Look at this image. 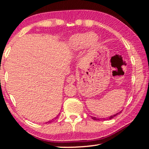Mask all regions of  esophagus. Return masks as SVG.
I'll use <instances>...</instances> for the list:
<instances>
[{"instance_id":"obj_1","label":"esophagus","mask_w":149,"mask_h":149,"mask_svg":"<svg viewBox=\"0 0 149 149\" xmlns=\"http://www.w3.org/2000/svg\"><path fill=\"white\" fill-rule=\"evenodd\" d=\"M75 79H76V77H75L74 75L71 74L70 75H69L68 77L67 82L70 83V84H72V83L75 82Z\"/></svg>"}]
</instances>
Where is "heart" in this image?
<instances>
[{
  "label": "heart",
  "mask_w": 149,
  "mask_h": 149,
  "mask_svg": "<svg viewBox=\"0 0 149 149\" xmlns=\"http://www.w3.org/2000/svg\"><path fill=\"white\" fill-rule=\"evenodd\" d=\"M97 35L92 33H82L73 36L70 41V47L73 51H77L84 47L93 45L97 42Z\"/></svg>",
  "instance_id": "obj_1"
}]
</instances>
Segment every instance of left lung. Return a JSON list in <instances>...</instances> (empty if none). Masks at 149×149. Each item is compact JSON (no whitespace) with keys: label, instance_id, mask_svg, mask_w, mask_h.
<instances>
[{"label":"left lung","instance_id":"1","mask_svg":"<svg viewBox=\"0 0 149 149\" xmlns=\"http://www.w3.org/2000/svg\"><path fill=\"white\" fill-rule=\"evenodd\" d=\"M120 112H120L119 113H120ZM119 113H117V114H116L113 115V116H110L109 117V119H112V118H113L114 116H116L118 115V114H119ZM92 119H93L94 120H99V119H98V118H95V117H92Z\"/></svg>","mask_w":149,"mask_h":149}]
</instances>
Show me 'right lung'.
<instances>
[{
  "label": "right lung",
  "instance_id": "obj_1",
  "mask_svg": "<svg viewBox=\"0 0 149 149\" xmlns=\"http://www.w3.org/2000/svg\"><path fill=\"white\" fill-rule=\"evenodd\" d=\"M49 122V123H50V121H49V122Z\"/></svg>",
  "mask_w": 149,
  "mask_h": 149
}]
</instances>
